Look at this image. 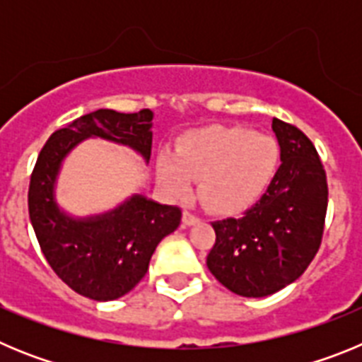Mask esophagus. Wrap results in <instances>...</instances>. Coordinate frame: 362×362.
I'll list each match as a JSON object with an SVG mask.
<instances>
[{
	"label": "esophagus",
	"instance_id": "1",
	"mask_svg": "<svg viewBox=\"0 0 362 362\" xmlns=\"http://www.w3.org/2000/svg\"><path fill=\"white\" fill-rule=\"evenodd\" d=\"M197 223H199V217L194 216V214H190V212H183V226H185V228L197 225Z\"/></svg>",
	"mask_w": 362,
	"mask_h": 362
}]
</instances>
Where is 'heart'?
Segmentation results:
<instances>
[{"instance_id": "b5f03b06", "label": "heart", "mask_w": 362, "mask_h": 362, "mask_svg": "<svg viewBox=\"0 0 362 362\" xmlns=\"http://www.w3.org/2000/svg\"><path fill=\"white\" fill-rule=\"evenodd\" d=\"M279 165L272 136L239 124H209L187 130L174 153L156 159V175L166 194L187 196L197 179V196L209 210L232 216L255 203Z\"/></svg>"}]
</instances>
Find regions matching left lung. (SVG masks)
<instances>
[{"instance_id": "1", "label": "left lung", "mask_w": 362, "mask_h": 362, "mask_svg": "<svg viewBox=\"0 0 362 362\" xmlns=\"http://www.w3.org/2000/svg\"><path fill=\"white\" fill-rule=\"evenodd\" d=\"M281 165L263 197L239 219L217 221L206 257L212 276L230 292L267 297L303 276L321 245L328 187L312 141L274 117Z\"/></svg>"}]
</instances>
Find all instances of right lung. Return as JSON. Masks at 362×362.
<instances>
[{
    "label": "right lung",
    "mask_w": 362,
    "mask_h": 362,
    "mask_svg": "<svg viewBox=\"0 0 362 362\" xmlns=\"http://www.w3.org/2000/svg\"><path fill=\"white\" fill-rule=\"evenodd\" d=\"M153 112H90L49 137L40 152L28 188V214L45 259L74 292L94 300L129 293L148 270L163 238L181 223V210L143 194H132L114 209L74 216L57 203L63 163L79 143L103 139L129 146L148 165Z\"/></svg>",
    "instance_id": "obj_1"
}]
</instances>
